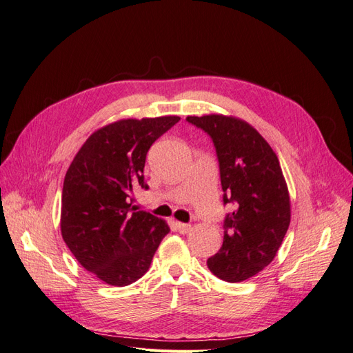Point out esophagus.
I'll list each match as a JSON object with an SVG mask.
<instances>
[{"mask_svg": "<svg viewBox=\"0 0 353 353\" xmlns=\"http://www.w3.org/2000/svg\"><path fill=\"white\" fill-rule=\"evenodd\" d=\"M175 228L181 234H187V232L191 231V225H188V223H183V222H175Z\"/></svg>", "mask_w": 353, "mask_h": 353, "instance_id": "esophagus-1", "label": "esophagus"}]
</instances>
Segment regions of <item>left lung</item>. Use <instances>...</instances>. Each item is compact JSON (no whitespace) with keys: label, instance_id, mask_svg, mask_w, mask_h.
<instances>
[{"label":"left lung","instance_id":"8db88e82","mask_svg":"<svg viewBox=\"0 0 353 353\" xmlns=\"http://www.w3.org/2000/svg\"><path fill=\"white\" fill-rule=\"evenodd\" d=\"M216 148L223 203L236 210L223 223V243L208 259L218 279L240 283L261 272L279 252L290 225V194L271 145L243 119L225 114L188 116Z\"/></svg>","mask_w":353,"mask_h":353}]
</instances>
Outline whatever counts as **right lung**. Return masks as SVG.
Returning <instances> with one entry per match:
<instances>
[{"label":"right lung","instance_id":"1","mask_svg":"<svg viewBox=\"0 0 353 353\" xmlns=\"http://www.w3.org/2000/svg\"><path fill=\"white\" fill-rule=\"evenodd\" d=\"M179 116L121 119L92 132L73 157L61 193V237L105 284L123 287L148 271L166 221L132 206L148 148Z\"/></svg>","mask_w":353,"mask_h":353}]
</instances>
